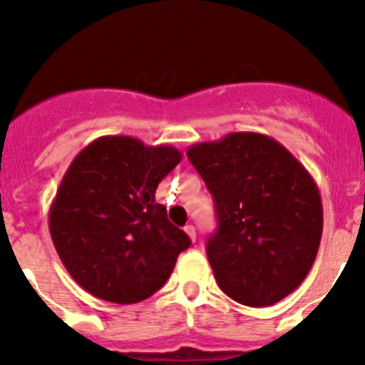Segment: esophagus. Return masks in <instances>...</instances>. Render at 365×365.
Instances as JSON below:
<instances>
[{
    "label": "esophagus",
    "mask_w": 365,
    "mask_h": 365,
    "mask_svg": "<svg viewBox=\"0 0 365 365\" xmlns=\"http://www.w3.org/2000/svg\"><path fill=\"white\" fill-rule=\"evenodd\" d=\"M185 232H186V234H188L190 240L195 241V228H193L192 225H186V227H185Z\"/></svg>",
    "instance_id": "esophagus-1"
}]
</instances>
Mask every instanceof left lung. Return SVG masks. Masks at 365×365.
I'll return each instance as SVG.
<instances>
[{
  "label": "left lung",
  "mask_w": 365,
  "mask_h": 365,
  "mask_svg": "<svg viewBox=\"0 0 365 365\" xmlns=\"http://www.w3.org/2000/svg\"><path fill=\"white\" fill-rule=\"evenodd\" d=\"M186 155L214 195L217 232L206 256L221 291L248 307L296 291L324 230L311 173L278 140L250 131L193 144Z\"/></svg>",
  "instance_id": "left-lung-1"
}]
</instances>
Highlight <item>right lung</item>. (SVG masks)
Wrapping results in <instances>:
<instances>
[{
  "label": "right lung",
  "instance_id": "right-lung-1",
  "mask_svg": "<svg viewBox=\"0 0 365 365\" xmlns=\"http://www.w3.org/2000/svg\"><path fill=\"white\" fill-rule=\"evenodd\" d=\"M172 146L125 135L87 144L67 168L49 210L54 248L89 294L137 303L170 278L190 237L155 201L160 180L180 163Z\"/></svg>",
  "mask_w": 365,
  "mask_h": 365
}]
</instances>
